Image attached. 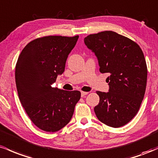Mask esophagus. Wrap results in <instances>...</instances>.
<instances>
[{
    "mask_svg": "<svg viewBox=\"0 0 158 158\" xmlns=\"http://www.w3.org/2000/svg\"><path fill=\"white\" fill-rule=\"evenodd\" d=\"M88 94L87 92H81V96L84 97L85 95H86Z\"/></svg>",
    "mask_w": 158,
    "mask_h": 158,
    "instance_id": "34e87169",
    "label": "esophagus"
}]
</instances>
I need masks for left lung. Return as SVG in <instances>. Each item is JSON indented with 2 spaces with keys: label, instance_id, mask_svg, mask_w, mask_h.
<instances>
[{
  "label": "left lung",
  "instance_id": "8db88e82",
  "mask_svg": "<svg viewBox=\"0 0 158 158\" xmlns=\"http://www.w3.org/2000/svg\"><path fill=\"white\" fill-rule=\"evenodd\" d=\"M84 43L97 57L100 72L109 74L107 93L96 92L100 100L95 115L108 126H123L136 116L144 98L147 66L143 51L113 31L89 35Z\"/></svg>",
  "mask_w": 158,
  "mask_h": 158
}]
</instances>
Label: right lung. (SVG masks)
I'll return each mask as SVG.
<instances>
[{
  "label": "right lung",
  "mask_w": 158,
  "mask_h": 158,
  "mask_svg": "<svg viewBox=\"0 0 158 158\" xmlns=\"http://www.w3.org/2000/svg\"><path fill=\"white\" fill-rule=\"evenodd\" d=\"M78 37L36 39L24 47L18 59L15 77L19 100L33 124L45 131L56 132L65 127L81 98L79 91L52 86L64 72Z\"/></svg>",
  "instance_id": "right-lung-1"
}]
</instances>
